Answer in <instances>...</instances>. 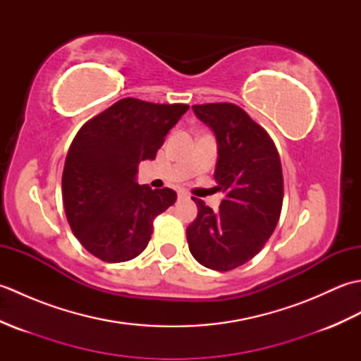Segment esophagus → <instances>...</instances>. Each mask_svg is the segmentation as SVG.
I'll list each match as a JSON object with an SVG mask.
<instances>
[{"label": "esophagus", "mask_w": 361, "mask_h": 361, "mask_svg": "<svg viewBox=\"0 0 361 361\" xmlns=\"http://www.w3.org/2000/svg\"><path fill=\"white\" fill-rule=\"evenodd\" d=\"M188 192H185V190H178V198H188Z\"/></svg>", "instance_id": "34e87169"}]
</instances>
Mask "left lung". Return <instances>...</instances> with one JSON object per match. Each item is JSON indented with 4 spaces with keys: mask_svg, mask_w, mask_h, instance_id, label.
<instances>
[{
    "mask_svg": "<svg viewBox=\"0 0 361 361\" xmlns=\"http://www.w3.org/2000/svg\"><path fill=\"white\" fill-rule=\"evenodd\" d=\"M217 140L214 178L224 192L219 211L194 198L198 214L186 229L190 255L206 268L229 271L255 257L281 216L283 178L273 140L240 106L192 105Z\"/></svg>",
    "mask_w": 361,
    "mask_h": 361,
    "instance_id": "8db88e82",
    "label": "left lung"
}]
</instances>
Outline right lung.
Segmentation results:
<instances>
[{
    "label": "right lung",
    "mask_w": 361,
    "mask_h": 361,
    "mask_svg": "<svg viewBox=\"0 0 361 361\" xmlns=\"http://www.w3.org/2000/svg\"><path fill=\"white\" fill-rule=\"evenodd\" d=\"M188 110L126 97L75 135L63 167V206L74 235L97 259L118 264L141 255L153 220L175 203V190L137 185L136 173Z\"/></svg>",
    "instance_id": "right-lung-1"
}]
</instances>
